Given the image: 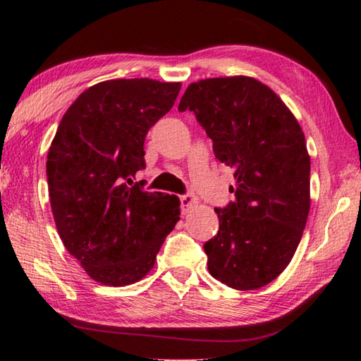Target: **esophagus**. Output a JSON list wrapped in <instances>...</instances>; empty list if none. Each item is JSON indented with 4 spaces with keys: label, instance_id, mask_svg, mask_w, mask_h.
Returning a JSON list of instances; mask_svg holds the SVG:
<instances>
[{
    "label": "esophagus",
    "instance_id": "obj_1",
    "mask_svg": "<svg viewBox=\"0 0 361 361\" xmlns=\"http://www.w3.org/2000/svg\"><path fill=\"white\" fill-rule=\"evenodd\" d=\"M197 204H199V200H197V197H195V195H192V194L181 195V209H183V212L192 209V207L197 205Z\"/></svg>",
    "mask_w": 361,
    "mask_h": 361
}]
</instances>
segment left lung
I'll return each instance as SVG.
<instances>
[{
    "instance_id": "1",
    "label": "left lung",
    "mask_w": 361,
    "mask_h": 361,
    "mask_svg": "<svg viewBox=\"0 0 361 361\" xmlns=\"http://www.w3.org/2000/svg\"><path fill=\"white\" fill-rule=\"evenodd\" d=\"M180 111H194L219 162L234 170L235 202L216 209L218 234L204 245L209 272L234 290H258L290 264L310 210V156L295 114L250 76L188 85Z\"/></svg>"
}]
</instances>
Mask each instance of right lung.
Returning a JSON list of instances; mask_svg holds the SVG:
<instances>
[{
    "label": "right lung",
    "mask_w": 361,
    "mask_h": 361,
    "mask_svg": "<svg viewBox=\"0 0 361 361\" xmlns=\"http://www.w3.org/2000/svg\"><path fill=\"white\" fill-rule=\"evenodd\" d=\"M181 82L108 79L66 109L47 152L56 228L85 274L108 286L135 283L156 262L180 219V199L133 183L145 169V137Z\"/></svg>",
    "instance_id": "right-lung-1"
}]
</instances>
